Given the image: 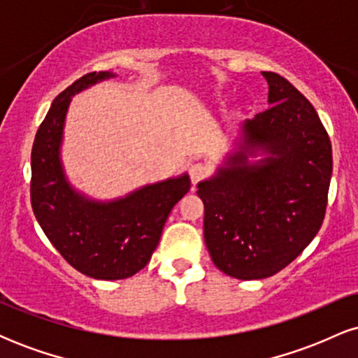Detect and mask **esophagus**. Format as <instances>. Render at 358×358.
<instances>
[{"label": "esophagus", "mask_w": 358, "mask_h": 358, "mask_svg": "<svg viewBox=\"0 0 358 358\" xmlns=\"http://www.w3.org/2000/svg\"><path fill=\"white\" fill-rule=\"evenodd\" d=\"M207 173H208L207 166L202 165V163H193V165H190V168H188V175H190V180L193 185L199 183Z\"/></svg>", "instance_id": "esophagus-1"}]
</instances>
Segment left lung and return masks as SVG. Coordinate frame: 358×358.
<instances>
[{"instance_id":"obj_1","label":"left lung","mask_w":358,"mask_h":358,"mask_svg":"<svg viewBox=\"0 0 358 358\" xmlns=\"http://www.w3.org/2000/svg\"><path fill=\"white\" fill-rule=\"evenodd\" d=\"M262 77L271 108L242 122L224 165L196 185L213 264L242 281L279 273L315 239L334 166L311 102L285 77Z\"/></svg>"}]
</instances>
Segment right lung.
I'll use <instances>...</instances> for the list:
<instances>
[{"instance_id":"obj_1","label":"right lung","mask_w":358,"mask_h":358,"mask_svg":"<svg viewBox=\"0 0 358 358\" xmlns=\"http://www.w3.org/2000/svg\"><path fill=\"white\" fill-rule=\"evenodd\" d=\"M114 72H90L60 92L36 131L31 150V207L45 236L79 273L116 281L141 271L158 245L171 208L190 190L182 173L114 200H96L69 182L62 143L72 97Z\"/></svg>"}]
</instances>
